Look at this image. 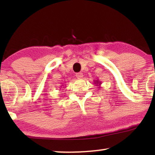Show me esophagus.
<instances>
[{
	"label": "esophagus",
	"instance_id": "obj_1",
	"mask_svg": "<svg viewBox=\"0 0 155 155\" xmlns=\"http://www.w3.org/2000/svg\"><path fill=\"white\" fill-rule=\"evenodd\" d=\"M76 76L77 78H79V79H80V78H81L82 76H83V74H82L81 72H79V73L76 74Z\"/></svg>",
	"mask_w": 155,
	"mask_h": 155
}]
</instances>
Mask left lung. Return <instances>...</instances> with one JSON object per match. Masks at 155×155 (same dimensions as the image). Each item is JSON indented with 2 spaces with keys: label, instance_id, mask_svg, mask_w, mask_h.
Here are the masks:
<instances>
[{
  "label": "left lung",
  "instance_id": "obj_1",
  "mask_svg": "<svg viewBox=\"0 0 155 155\" xmlns=\"http://www.w3.org/2000/svg\"><path fill=\"white\" fill-rule=\"evenodd\" d=\"M95 82H96L95 84H97V85H98V84H99V85H100V84H101V82H99V81H98V80H97V81H96Z\"/></svg>",
  "mask_w": 155,
  "mask_h": 155
}]
</instances>
